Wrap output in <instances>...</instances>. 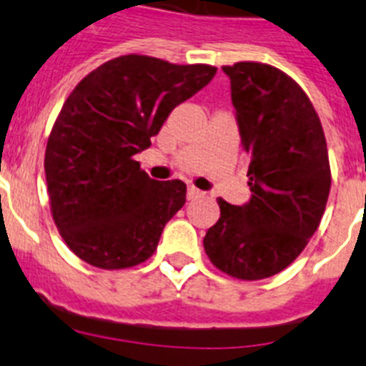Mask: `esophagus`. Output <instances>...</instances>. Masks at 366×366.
Returning a JSON list of instances; mask_svg holds the SVG:
<instances>
[{
    "label": "esophagus",
    "mask_w": 366,
    "mask_h": 366,
    "mask_svg": "<svg viewBox=\"0 0 366 366\" xmlns=\"http://www.w3.org/2000/svg\"><path fill=\"white\" fill-rule=\"evenodd\" d=\"M203 192L202 190H198L196 187H189V190H187V198L189 199H196V198H202Z\"/></svg>",
    "instance_id": "34e87169"
}]
</instances>
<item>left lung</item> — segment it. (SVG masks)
Returning a JSON list of instances; mask_svg holds the SVG:
<instances>
[{"instance_id": "obj_1", "label": "left lung", "mask_w": 366, "mask_h": 366, "mask_svg": "<svg viewBox=\"0 0 366 366\" xmlns=\"http://www.w3.org/2000/svg\"><path fill=\"white\" fill-rule=\"evenodd\" d=\"M231 79L251 199L218 198L219 219L203 238L207 257L229 277L260 280L286 269L317 231L332 174L325 132L302 87L260 62L223 66Z\"/></svg>"}]
</instances>
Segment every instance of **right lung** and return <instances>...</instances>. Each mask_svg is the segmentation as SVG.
I'll use <instances>...</instances> for the list:
<instances>
[{"label": "right lung", "mask_w": 366, "mask_h": 366, "mask_svg": "<svg viewBox=\"0 0 366 366\" xmlns=\"http://www.w3.org/2000/svg\"><path fill=\"white\" fill-rule=\"evenodd\" d=\"M216 67L124 54L84 76L58 113L45 148L51 214L67 247L100 269L139 266L185 205L187 185L155 181L134 155L150 147L174 108Z\"/></svg>", "instance_id": "right-lung-1"}]
</instances>
